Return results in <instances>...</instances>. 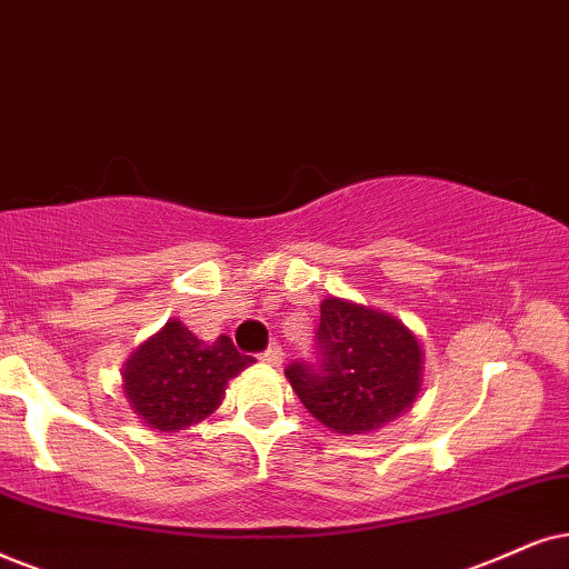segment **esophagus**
I'll return each instance as SVG.
<instances>
[{"instance_id":"obj_1","label":"esophagus","mask_w":569,"mask_h":569,"mask_svg":"<svg viewBox=\"0 0 569 569\" xmlns=\"http://www.w3.org/2000/svg\"><path fill=\"white\" fill-rule=\"evenodd\" d=\"M260 359H262V362L272 365V368H278V365L283 362V349H280L278 343H270V347L260 355Z\"/></svg>"}]
</instances>
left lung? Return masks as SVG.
<instances>
[{"instance_id":"obj_1","label":"left lung","mask_w":569,"mask_h":569,"mask_svg":"<svg viewBox=\"0 0 569 569\" xmlns=\"http://www.w3.org/2000/svg\"><path fill=\"white\" fill-rule=\"evenodd\" d=\"M422 351L391 315L326 299L315 359H299L286 378L309 412L336 433H370L405 409L420 391Z\"/></svg>"}]
</instances>
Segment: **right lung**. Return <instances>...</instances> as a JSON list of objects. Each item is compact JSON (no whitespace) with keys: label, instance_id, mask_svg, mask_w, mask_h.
<instances>
[{"label":"right lung","instance_id":"obj_1","mask_svg":"<svg viewBox=\"0 0 569 569\" xmlns=\"http://www.w3.org/2000/svg\"><path fill=\"white\" fill-rule=\"evenodd\" d=\"M251 362L228 336L207 343L172 320L128 359L126 397L149 428L170 433L210 415L228 378Z\"/></svg>","mask_w":569,"mask_h":569}]
</instances>
